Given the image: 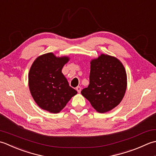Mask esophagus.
<instances>
[{
	"label": "esophagus",
	"instance_id": "esophagus-1",
	"mask_svg": "<svg viewBox=\"0 0 156 156\" xmlns=\"http://www.w3.org/2000/svg\"><path fill=\"white\" fill-rule=\"evenodd\" d=\"M76 90L77 91V92L78 93H80L81 92V87H79V86H77V87H76Z\"/></svg>",
	"mask_w": 156,
	"mask_h": 156
}]
</instances>
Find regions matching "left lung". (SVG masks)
Wrapping results in <instances>:
<instances>
[{"mask_svg":"<svg viewBox=\"0 0 156 156\" xmlns=\"http://www.w3.org/2000/svg\"><path fill=\"white\" fill-rule=\"evenodd\" d=\"M90 85L81 91L98 112L112 110L120 103L127 87L125 66L120 60L105 54L90 61Z\"/></svg>","mask_w":156,"mask_h":156,"instance_id":"1","label":"left lung"}]
</instances>
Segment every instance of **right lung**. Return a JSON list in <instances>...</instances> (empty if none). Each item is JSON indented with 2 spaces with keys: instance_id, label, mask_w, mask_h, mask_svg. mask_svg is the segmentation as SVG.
Returning a JSON list of instances; mask_svg holds the SVG:
<instances>
[{
  "instance_id": "1",
  "label": "right lung",
  "mask_w": 156,
  "mask_h": 156,
  "mask_svg": "<svg viewBox=\"0 0 156 156\" xmlns=\"http://www.w3.org/2000/svg\"><path fill=\"white\" fill-rule=\"evenodd\" d=\"M70 60L68 56H56L48 52L37 56L28 74L31 96L40 108L58 113L77 91L69 86L62 74L63 66Z\"/></svg>"
}]
</instances>
